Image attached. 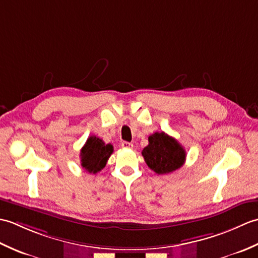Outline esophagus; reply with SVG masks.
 <instances>
[{
	"label": "esophagus",
	"mask_w": 258,
	"mask_h": 258,
	"mask_svg": "<svg viewBox=\"0 0 258 258\" xmlns=\"http://www.w3.org/2000/svg\"><path fill=\"white\" fill-rule=\"evenodd\" d=\"M122 147L123 149H132L133 147V144L130 143V142H122Z\"/></svg>",
	"instance_id": "obj_1"
}]
</instances>
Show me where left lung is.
I'll list each match as a JSON object with an SVG mask.
<instances>
[{
    "instance_id": "obj_1",
    "label": "left lung",
    "mask_w": 258,
    "mask_h": 258,
    "mask_svg": "<svg viewBox=\"0 0 258 258\" xmlns=\"http://www.w3.org/2000/svg\"><path fill=\"white\" fill-rule=\"evenodd\" d=\"M142 155L152 171L168 174L183 166L186 152L172 136L156 132L149 136V145L142 151Z\"/></svg>"
}]
</instances>
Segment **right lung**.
<instances>
[{
	"mask_svg": "<svg viewBox=\"0 0 258 258\" xmlns=\"http://www.w3.org/2000/svg\"><path fill=\"white\" fill-rule=\"evenodd\" d=\"M114 149L96 136H90L81 150V165L86 172L96 174L105 167Z\"/></svg>",
	"mask_w": 258,
	"mask_h": 258,
	"instance_id": "obj_1",
	"label": "right lung"
}]
</instances>
